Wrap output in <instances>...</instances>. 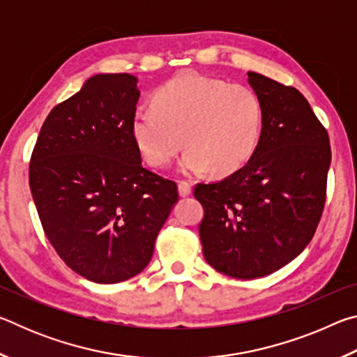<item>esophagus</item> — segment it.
<instances>
[{
    "instance_id": "1",
    "label": "esophagus",
    "mask_w": 357,
    "mask_h": 357,
    "mask_svg": "<svg viewBox=\"0 0 357 357\" xmlns=\"http://www.w3.org/2000/svg\"><path fill=\"white\" fill-rule=\"evenodd\" d=\"M178 192H179V195H181V197H187V195H190V192H192V184H190V183H187V181H179V183H178Z\"/></svg>"
}]
</instances>
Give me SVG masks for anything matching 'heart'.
Segmentation results:
<instances>
[{
    "instance_id": "heart-1",
    "label": "heart",
    "mask_w": 357,
    "mask_h": 357,
    "mask_svg": "<svg viewBox=\"0 0 357 357\" xmlns=\"http://www.w3.org/2000/svg\"><path fill=\"white\" fill-rule=\"evenodd\" d=\"M155 108L135 114L134 138L151 165L165 167L184 146L181 170L227 176L249 162L259 143L263 107L244 84H229L193 72L159 88Z\"/></svg>"
}]
</instances>
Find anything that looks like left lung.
I'll list each match as a JSON object with an SVG mask.
<instances>
[{"mask_svg": "<svg viewBox=\"0 0 357 357\" xmlns=\"http://www.w3.org/2000/svg\"><path fill=\"white\" fill-rule=\"evenodd\" d=\"M263 107L259 143L249 162L193 195L204 259L234 279H257L283 268L305 249L321 220L329 135L294 86L249 72Z\"/></svg>", "mask_w": 357, "mask_h": 357, "instance_id": "8db88e82", "label": "left lung"}]
</instances>
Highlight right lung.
Masks as SVG:
<instances>
[{
  "label": "right lung",
  "instance_id": "obj_1",
  "mask_svg": "<svg viewBox=\"0 0 357 357\" xmlns=\"http://www.w3.org/2000/svg\"><path fill=\"white\" fill-rule=\"evenodd\" d=\"M140 91L130 74H99L48 114L29 162L47 239L72 271L118 283L146 268L178 185L142 164Z\"/></svg>",
  "mask_w": 357,
  "mask_h": 357
}]
</instances>
